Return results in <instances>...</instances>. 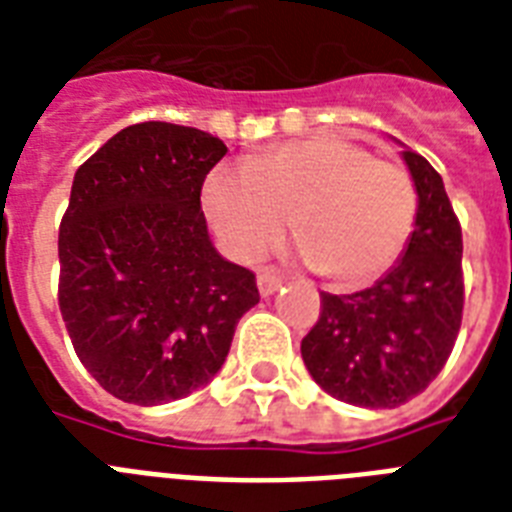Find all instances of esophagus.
<instances>
[{"mask_svg":"<svg viewBox=\"0 0 512 512\" xmlns=\"http://www.w3.org/2000/svg\"><path fill=\"white\" fill-rule=\"evenodd\" d=\"M281 284H284V276L276 271H271V268H263V271L257 273V287H260V295L263 297L273 295V292H276Z\"/></svg>","mask_w":512,"mask_h":512,"instance_id":"obj_1","label":"esophagus"}]
</instances>
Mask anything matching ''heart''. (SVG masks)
<instances>
[{
	"label": "heart",
	"mask_w": 512,
	"mask_h": 512,
	"mask_svg": "<svg viewBox=\"0 0 512 512\" xmlns=\"http://www.w3.org/2000/svg\"><path fill=\"white\" fill-rule=\"evenodd\" d=\"M201 204L223 244L241 260L265 255L284 236L335 287L372 284L412 241L420 191L412 172L353 140H292L244 164V175L209 172Z\"/></svg>",
	"instance_id": "b5f03b06"
}]
</instances>
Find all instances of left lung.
<instances>
[{"label": "left lung", "instance_id": "obj_1", "mask_svg": "<svg viewBox=\"0 0 512 512\" xmlns=\"http://www.w3.org/2000/svg\"><path fill=\"white\" fill-rule=\"evenodd\" d=\"M420 191V215L404 257L369 289L321 292L319 321L300 342L308 372L329 396L393 409L428 388L460 335L465 279L462 228L444 180L404 151Z\"/></svg>", "mask_w": 512, "mask_h": 512}]
</instances>
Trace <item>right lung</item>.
<instances>
[{
  "label": "right lung",
  "instance_id": "right-lung-1",
  "mask_svg": "<svg viewBox=\"0 0 512 512\" xmlns=\"http://www.w3.org/2000/svg\"><path fill=\"white\" fill-rule=\"evenodd\" d=\"M209 132L124 127L76 170L58 233V305L84 369L111 396L156 406L207 385L255 273L217 255L201 185L225 156Z\"/></svg>",
  "mask_w": 512,
  "mask_h": 512
}]
</instances>
